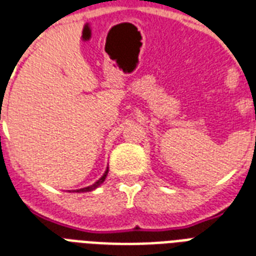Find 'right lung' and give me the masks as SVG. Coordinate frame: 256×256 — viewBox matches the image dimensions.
I'll return each mask as SVG.
<instances>
[{"instance_id":"obj_1","label":"right lung","mask_w":256,"mask_h":256,"mask_svg":"<svg viewBox=\"0 0 256 256\" xmlns=\"http://www.w3.org/2000/svg\"><path fill=\"white\" fill-rule=\"evenodd\" d=\"M107 173H108V168L106 169V172L103 173V176L99 178V180L96 181V182H94L92 185H90V186H86V188H82V189H76V190H74V192H78V193H83V192H91V190H95V189L98 188V186H100V185L103 184V181L106 180L107 177Z\"/></svg>"}]
</instances>
